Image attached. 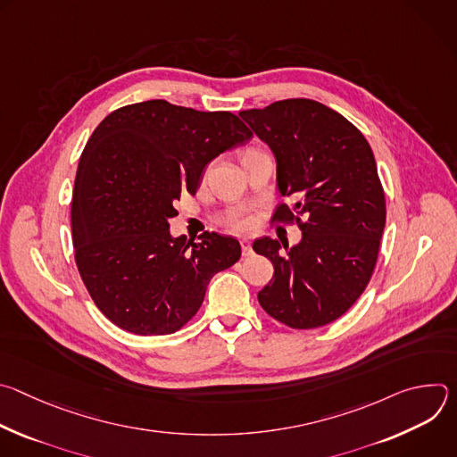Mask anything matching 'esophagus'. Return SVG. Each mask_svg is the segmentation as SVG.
<instances>
[{"mask_svg":"<svg viewBox=\"0 0 457 457\" xmlns=\"http://www.w3.org/2000/svg\"><path fill=\"white\" fill-rule=\"evenodd\" d=\"M240 244H242V253H244V256H249V254L253 253L249 238H242V240H240Z\"/></svg>","mask_w":457,"mask_h":457,"instance_id":"esophagus-1","label":"esophagus"}]
</instances>
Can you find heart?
I'll return each instance as SVG.
<instances>
[{"label": "heart", "instance_id": "1", "mask_svg": "<svg viewBox=\"0 0 457 457\" xmlns=\"http://www.w3.org/2000/svg\"><path fill=\"white\" fill-rule=\"evenodd\" d=\"M254 152H256V150H249V152H245V155H247V154H254ZM251 224H253L251 215H247V213H244V212H235V213H229V215L226 217V226H228L229 229H233V231H238V233L247 231V229L251 228Z\"/></svg>", "mask_w": 457, "mask_h": 457}]
</instances>
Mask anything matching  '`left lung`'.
<instances>
[{
	"label": "left lung",
	"instance_id": "1",
	"mask_svg": "<svg viewBox=\"0 0 457 457\" xmlns=\"http://www.w3.org/2000/svg\"><path fill=\"white\" fill-rule=\"evenodd\" d=\"M277 157L284 197L273 222L296 224L302 238H256L273 280L258 293L262 309L291 329L340 318L365 291L385 228V193L372 150L342 113L312 99H284L238 113Z\"/></svg>",
	"mask_w": 457,
	"mask_h": 457
}]
</instances>
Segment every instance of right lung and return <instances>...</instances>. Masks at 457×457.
<instances>
[{
	"label": "right lung",
	"mask_w": 457,
	"mask_h": 457,
	"mask_svg": "<svg viewBox=\"0 0 457 457\" xmlns=\"http://www.w3.org/2000/svg\"><path fill=\"white\" fill-rule=\"evenodd\" d=\"M251 136L231 112L162 99L117 108L94 129L74 182L72 242L87 291L117 328L179 331L213 275L240 258L238 240L213 231L199 242L173 238L168 220L182 193H197L206 166Z\"/></svg>",
	"instance_id": "add662e5"
}]
</instances>
